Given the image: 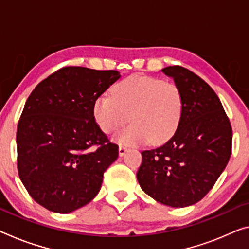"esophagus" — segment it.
Masks as SVG:
<instances>
[{
    "mask_svg": "<svg viewBox=\"0 0 249 249\" xmlns=\"http://www.w3.org/2000/svg\"><path fill=\"white\" fill-rule=\"evenodd\" d=\"M125 152H127V148L124 147V146H120L119 147V155L122 157L125 154Z\"/></svg>",
    "mask_w": 249,
    "mask_h": 249,
    "instance_id": "1",
    "label": "esophagus"
}]
</instances>
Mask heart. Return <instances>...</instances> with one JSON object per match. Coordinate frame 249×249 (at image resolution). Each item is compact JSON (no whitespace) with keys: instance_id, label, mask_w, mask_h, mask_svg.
Returning <instances> with one entry per match:
<instances>
[{"instance_id":"1","label":"heart","mask_w":249,"mask_h":249,"mask_svg":"<svg viewBox=\"0 0 249 249\" xmlns=\"http://www.w3.org/2000/svg\"><path fill=\"white\" fill-rule=\"evenodd\" d=\"M183 95L177 85L160 79L133 75L113 87L112 97L101 95L94 103V117L106 133L122 144L160 143L174 135L180 122Z\"/></svg>"}]
</instances>
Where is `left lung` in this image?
Segmentation results:
<instances>
[{
  "label": "left lung",
  "mask_w": 249,
  "mask_h": 249,
  "mask_svg": "<svg viewBox=\"0 0 249 249\" xmlns=\"http://www.w3.org/2000/svg\"><path fill=\"white\" fill-rule=\"evenodd\" d=\"M183 95L175 135L158 148L141 152L138 182L148 196L169 207L201 200L226 168L231 154V125L219 98L194 72L179 66L161 70Z\"/></svg>",
  "instance_id": "8db88e82"
}]
</instances>
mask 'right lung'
Returning a JSON list of instances; mask_svg holds the SVG:
<instances>
[{
	"instance_id": "obj_1",
	"label": "right lung",
	"mask_w": 249,
	"mask_h": 249,
	"mask_svg": "<svg viewBox=\"0 0 249 249\" xmlns=\"http://www.w3.org/2000/svg\"><path fill=\"white\" fill-rule=\"evenodd\" d=\"M120 76L67 67L41 81L26 100L17 131L18 176L50 212L69 213L89 204L119 156L95 124L94 103Z\"/></svg>"
}]
</instances>
